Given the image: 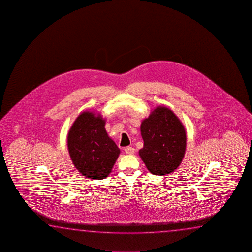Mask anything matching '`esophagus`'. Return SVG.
I'll list each match as a JSON object with an SVG mask.
<instances>
[{
  "label": "esophagus",
  "instance_id": "obj_1",
  "mask_svg": "<svg viewBox=\"0 0 252 252\" xmlns=\"http://www.w3.org/2000/svg\"><path fill=\"white\" fill-rule=\"evenodd\" d=\"M124 152L127 154H133L135 153V149L131 147V146H126L124 148Z\"/></svg>",
  "mask_w": 252,
  "mask_h": 252
}]
</instances>
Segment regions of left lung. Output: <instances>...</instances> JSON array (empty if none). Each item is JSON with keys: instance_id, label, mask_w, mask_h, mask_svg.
<instances>
[{"instance_id": "obj_1", "label": "left lung", "mask_w": 252, "mask_h": 252, "mask_svg": "<svg viewBox=\"0 0 252 252\" xmlns=\"http://www.w3.org/2000/svg\"><path fill=\"white\" fill-rule=\"evenodd\" d=\"M140 128L144 147L139 155L147 169L155 175L174 172L186 149V133L177 116L167 107H156Z\"/></svg>"}]
</instances>
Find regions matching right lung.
I'll list each match as a JSON object with an SVG mask.
<instances>
[{
	"instance_id": "right-lung-1",
	"label": "right lung",
	"mask_w": 252,
	"mask_h": 252,
	"mask_svg": "<svg viewBox=\"0 0 252 252\" xmlns=\"http://www.w3.org/2000/svg\"><path fill=\"white\" fill-rule=\"evenodd\" d=\"M68 149L74 166L91 179L106 178L120 154L105 129V120L92 112L82 113L74 122L68 134Z\"/></svg>"
}]
</instances>
